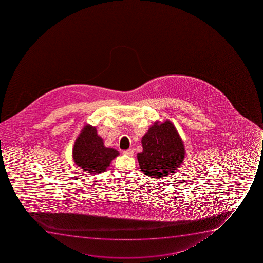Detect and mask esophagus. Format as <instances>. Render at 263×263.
Instances as JSON below:
<instances>
[{"instance_id": "esophagus-1", "label": "esophagus", "mask_w": 263, "mask_h": 263, "mask_svg": "<svg viewBox=\"0 0 263 263\" xmlns=\"http://www.w3.org/2000/svg\"><path fill=\"white\" fill-rule=\"evenodd\" d=\"M122 153L125 155H127V156H133L134 154H135V150L134 149H128V150H125Z\"/></svg>"}]
</instances>
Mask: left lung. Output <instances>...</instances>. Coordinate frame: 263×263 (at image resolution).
Returning a JSON list of instances; mask_svg holds the SVG:
<instances>
[{
	"instance_id": "left-lung-1",
	"label": "left lung",
	"mask_w": 263,
	"mask_h": 263,
	"mask_svg": "<svg viewBox=\"0 0 263 263\" xmlns=\"http://www.w3.org/2000/svg\"><path fill=\"white\" fill-rule=\"evenodd\" d=\"M143 151L137 154L141 171L153 178H163L181 165L185 156L184 145L170 121L156 122L142 137Z\"/></svg>"
}]
</instances>
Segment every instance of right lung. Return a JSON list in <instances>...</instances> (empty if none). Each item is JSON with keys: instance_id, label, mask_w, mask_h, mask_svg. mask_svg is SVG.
<instances>
[{"instance_id": "right-lung-1", "label": "right lung", "mask_w": 263, "mask_h": 263, "mask_svg": "<svg viewBox=\"0 0 263 263\" xmlns=\"http://www.w3.org/2000/svg\"><path fill=\"white\" fill-rule=\"evenodd\" d=\"M119 155L113 148H107L104 141L97 134L96 127L86 125L73 149V159L78 167L91 173H101L109 166L110 162Z\"/></svg>"}]
</instances>
